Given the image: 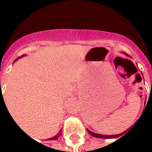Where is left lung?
<instances>
[{
	"label": "left lung",
	"instance_id": "left-lung-1",
	"mask_svg": "<svg viewBox=\"0 0 152 152\" xmlns=\"http://www.w3.org/2000/svg\"><path fill=\"white\" fill-rule=\"evenodd\" d=\"M124 54H125V55H127V56H129V54H127L126 53H124ZM87 131L89 132V134H90V135H92V136H94V137H99V138H116V137L121 136L122 134H124V133H121V134H116V135H102V134L94 133V132L89 130V129H87Z\"/></svg>",
	"mask_w": 152,
	"mask_h": 152
}]
</instances>
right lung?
I'll use <instances>...</instances> for the list:
<instances>
[{"label": "right lung", "instance_id": "add662e5", "mask_svg": "<svg viewBox=\"0 0 152 152\" xmlns=\"http://www.w3.org/2000/svg\"><path fill=\"white\" fill-rule=\"evenodd\" d=\"M24 56H25V54H23V55H22L21 57H18V58H16V59L15 60V62H16L17 60L19 59V58H22V57H24ZM61 133H62V131L60 130L59 132L58 133V134H57V135H55V136H53V137H51V138H49L48 140H57V139H58V137H59L60 136H61Z\"/></svg>", "mask_w": 152, "mask_h": 152}]
</instances>
